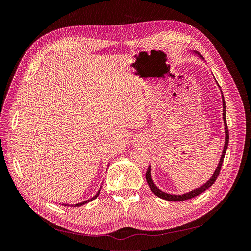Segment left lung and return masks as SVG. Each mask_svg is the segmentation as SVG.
<instances>
[{
	"label": "left lung",
	"mask_w": 251,
	"mask_h": 251,
	"mask_svg": "<svg viewBox=\"0 0 251 251\" xmlns=\"http://www.w3.org/2000/svg\"><path fill=\"white\" fill-rule=\"evenodd\" d=\"M222 100H223V119H224V126H225V144H224V149H223L222 155H221V159H220V162H219V164L217 166V169H216L214 175H212L211 178L204 185L200 186L199 188L194 189V191H192V192L183 194V195H171V194H166V193L160 191V189H159L155 185V183L153 182V180H151V166H149V169H148L147 174H146V179H147L148 184H149V186L151 188V191L153 192L157 197H159V198L164 199V200H168V201H184V200H188V199L194 198V197H196V196L202 194L203 192L206 191L207 188H209L216 182V180H217V178L219 176V174H220V171H221V166L223 164L225 153H226L227 147H228V141H229V132H228V127H227V124H226V107H225V100H224L223 94H222Z\"/></svg>",
	"instance_id": "left-lung-1"
}]
</instances>
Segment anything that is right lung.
I'll list each match as a JSON object with an SVG mask.
<instances>
[{"label": "right lung", "mask_w": 251, "mask_h": 251, "mask_svg": "<svg viewBox=\"0 0 251 251\" xmlns=\"http://www.w3.org/2000/svg\"><path fill=\"white\" fill-rule=\"evenodd\" d=\"M100 189H101V187H100ZM100 191L97 192V194H96L94 197H92V198H91V199H89V200H87V201H83V202L78 203V204H73V205H71V206H73V207H76V206H77V207H78V206H81V205H83V204H87L88 202H90V201H92V200L96 199L97 197H98V195H100ZM67 205H68V204H64V206H67Z\"/></svg>", "instance_id": "right-lung-1"}]
</instances>
